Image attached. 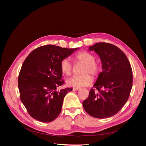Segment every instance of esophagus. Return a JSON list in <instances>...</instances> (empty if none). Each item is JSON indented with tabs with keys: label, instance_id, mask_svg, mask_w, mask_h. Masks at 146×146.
<instances>
[{
	"label": "esophagus",
	"instance_id": "obj_1",
	"mask_svg": "<svg viewBox=\"0 0 146 146\" xmlns=\"http://www.w3.org/2000/svg\"><path fill=\"white\" fill-rule=\"evenodd\" d=\"M79 90H80V88H73V91H78Z\"/></svg>",
	"mask_w": 146,
	"mask_h": 146
}]
</instances>
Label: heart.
<instances>
[{
    "instance_id": "heart-1",
    "label": "heart",
    "mask_w": 146,
    "mask_h": 146,
    "mask_svg": "<svg viewBox=\"0 0 146 146\" xmlns=\"http://www.w3.org/2000/svg\"><path fill=\"white\" fill-rule=\"evenodd\" d=\"M76 60L84 63L82 69V75L74 76L67 80L68 85L81 88L89 86L92 82V78L90 73L93 76H97L100 72V66L95 61V56L87 51H81L75 56ZM61 72L66 76H69L72 72V66L68 58H64L60 62Z\"/></svg>"
}]
</instances>
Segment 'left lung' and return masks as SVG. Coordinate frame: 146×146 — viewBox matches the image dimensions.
<instances>
[{
	"instance_id": "1",
	"label": "left lung",
	"mask_w": 146,
	"mask_h": 146,
	"mask_svg": "<svg viewBox=\"0 0 146 146\" xmlns=\"http://www.w3.org/2000/svg\"><path fill=\"white\" fill-rule=\"evenodd\" d=\"M98 54L102 64L99 75L83 107L90 116L108 118L117 114L129 99L133 84L132 69L129 60L120 48L107 42H98L89 47Z\"/></svg>"
}]
</instances>
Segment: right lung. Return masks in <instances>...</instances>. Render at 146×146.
<instances>
[{
  "label": "right lung",
  "instance_id": "right-lung-1",
  "mask_svg": "<svg viewBox=\"0 0 146 146\" xmlns=\"http://www.w3.org/2000/svg\"><path fill=\"white\" fill-rule=\"evenodd\" d=\"M76 50L46 45L35 48L25 58L19 72L18 87L21 100L31 117L49 122L58 116L64 96L72 90H56L64 83L60 62Z\"/></svg>",
  "mask_w": 146,
  "mask_h": 146
}]
</instances>
